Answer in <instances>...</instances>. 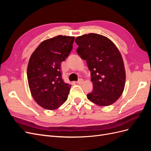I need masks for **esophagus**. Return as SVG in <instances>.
Returning a JSON list of instances; mask_svg holds the SVG:
<instances>
[{
    "mask_svg": "<svg viewBox=\"0 0 151 151\" xmlns=\"http://www.w3.org/2000/svg\"><path fill=\"white\" fill-rule=\"evenodd\" d=\"M83 82H84V80L83 79H79L78 81L76 82V83L77 84H81L83 83Z\"/></svg>",
    "mask_w": 151,
    "mask_h": 151,
    "instance_id": "obj_1",
    "label": "esophagus"
}]
</instances>
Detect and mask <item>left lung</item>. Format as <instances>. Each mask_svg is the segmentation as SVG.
<instances>
[{
    "mask_svg": "<svg viewBox=\"0 0 151 151\" xmlns=\"http://www.w3.org/2000/svg\"><path fill=\"white\" fill-rule=\"evenodd\" d=\"M77 53L86 60L93 90L87 95L91 101L106 106L120 97L125 88V70L119 50L101 35L89 33L76 38Z\"/></svg>",
    "mask_w": 151,
    "mask_h": 151,
    "instance_id": "left-lung-1",
    "label": "left lung"
}]
</instances>
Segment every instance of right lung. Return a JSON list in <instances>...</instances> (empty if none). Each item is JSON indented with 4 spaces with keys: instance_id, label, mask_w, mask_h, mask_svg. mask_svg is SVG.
I'll use <instances>...</instances> for the list:
<instances>
[{
    "instance_id": "right-lung-1",
    "label": "right lung",
    "mask_w": 151,
    "mask_h": 151,
    "mask_svg": "<svg viewBox=\"0 0 151 151\" xmlns=\"http://www.w3.org/2000/svg\"><path fill=\"white\" fill-rule=\"evenodd\" d=\"M74 36L58 35L43 41L32 53L27 76L32 96L40 106L55 109L67 99L71 85L62 78L61 62L72 50Z\"/></svg>"
}]
</instances>
